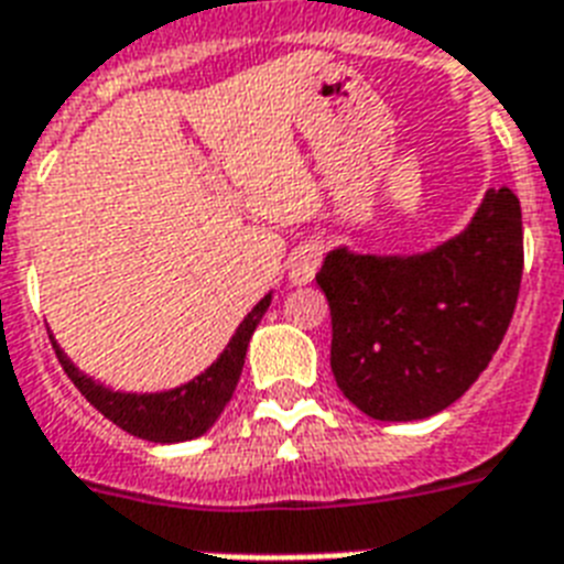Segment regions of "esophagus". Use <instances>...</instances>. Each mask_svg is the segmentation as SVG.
Instances as JSON below:
<instances>
[{
    "instance_id": "obj_1",
    "label": "esophagus",
    "mask_w": 564,
    "mask_h": 564,
    "mask_svg": "<svg viewBox=\"0 0 564 564\" xmlns=\"http://www.w3.org/2000/svg\"><path fill=\"white\" fill-rule=\"evenodd\" d=\"M319 259H323V253H319L317 245L296 247L294 253H291V259H288V276H291V282H294V285H308L311 279H314V273H317Z\"/></svg>"
}]
</instances>
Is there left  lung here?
<instances>
[{"label": "left lung", "instance_id": "left-lung-1", "mask_svg": "<svg viewBox=\"0 0 564 564\" xmlns=\"http://www.w3.org/2000/svg\"><path fill=\"white\" fill-rule=\"evenodd\" d=\"M524 270L521 204L489 188L452 241L422 256L332 250L317 285L332 308V372L367 416L410 422L457 402L498 352Z\"/></svg>", "mask_w": 564, "mask_h": 564}]
</instances>
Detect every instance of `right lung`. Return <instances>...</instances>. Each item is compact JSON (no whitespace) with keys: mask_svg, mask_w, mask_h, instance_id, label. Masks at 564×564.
<instances>
[{"mask_svg":"<svg viewBox=\"0 0 564 564\" xmlns=\"http://www.w3.org/2000/svg\"><path fill=\"white\" fill-rule=\"evenodd\" d=\"M268 305L270 294L247 314L245 323L236 328V335L227 344V349L220 352V358L206 372H200V376L192 378L188 384L177 387V390H169V393H112V390L96 384L84 372H78L75 364L61 352V346L54 344V337L52 346L57 360H61L63 372L72 378V384L78 387L80 395L98 413L110 419L112 425H119L121 431H128L139 440H151V443H183V440H195V436L206 434L215 425V419L224 413L227 402L236 393L250 337H253L256 326L264 317Z\"/></svg>","mask_w":564,"mask_h":564,"instance_id":"obj_1","label":"right lung"}]
</instances>
